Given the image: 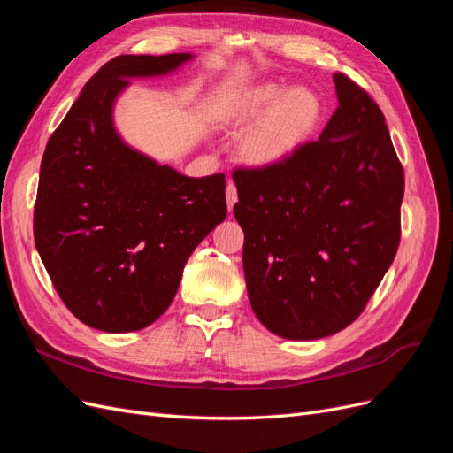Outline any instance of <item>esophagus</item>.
Listing matches in <instances>:
<instances>
[{
	"label": "esophagus",
	"mask_w": 453,
	"mask_h": 453,
	"mask_svg": "<svg viewBox=\"0 0 453 453\" xmlns=\"http://www.w3.org/2000/svg\"><path fill=\"white\" fill-rule=\"evenodd\" d=\"M238 202V188L234 183H228L226 185V203H228V211H232V208H234V203Z\"/></svg>",
	"instance_id": "1"
}]
</instances>
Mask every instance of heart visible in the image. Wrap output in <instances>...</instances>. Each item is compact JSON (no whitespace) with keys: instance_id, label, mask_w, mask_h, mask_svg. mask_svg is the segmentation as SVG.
<instances>
[{"instance_id":"1","label":"heart","mask_w":453,"mask_h":453,"mask_svg":"<svg viewBox=\"0 0 453 453\" xmlns=\"http://www.w3.org/2000/svg\"><path fill=\"white\" fill-rule=\"evenodd\" d=\"M323 115L325 105L318 92L278 83L238 92L221 107V119L230 125H248L261 117L240 142L243 160L257 168L289 160L313 138Z\"/></svg>"}]
</instances>
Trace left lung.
Masks as SVG:
<instances>
[{
	"instance_id": "1",
	"label": "left lung",
	"mask_w": 453,
	"mask_h": 453,
	"mask_svg": "<svg viewBox=\"0 0 453 453\" xmlns=\"http://www.w3.org/2000/svg\"><path fill=\"white\" fill-rule=\"evenodd\" d=\"M318 142L270 168H234L250 303L270 333L318 340L351 325L401 242L404 170L378 104L334 73Z\"/></svg>"
}]
</instances>
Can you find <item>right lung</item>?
Instances as JSON below:
<instances>
[{
	"label": "right lung",
	"instance_id": "right-lung-1",
	"mask_svg": "<svg viewBox=\"0 0 453 453\" xmlns=\"http://www.w3.org/2000/svg\"><path fill=\"white\" fill-rule=\"evenodd\" d=\"M190 58L120 54L104 64L41 160L35 248L67 310L104 333L157 321L190 253L226 217L223 173L196 180L160 166L113 127V102L127 77L164 75Z\"/></svg>",
	"mask_w": 453,
	"mask_h": 453
}]
</instances>
